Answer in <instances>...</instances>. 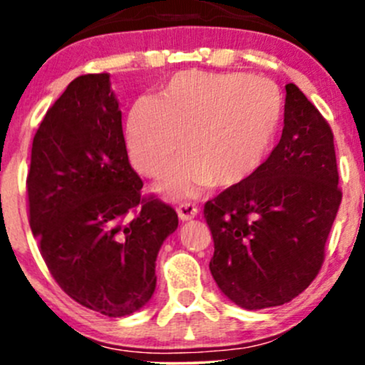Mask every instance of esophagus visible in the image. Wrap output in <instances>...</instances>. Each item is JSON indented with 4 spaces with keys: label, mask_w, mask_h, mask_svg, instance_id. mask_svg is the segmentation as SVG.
Instances as JSON below:
<instances>
[{
    "label": "esophagus",
    "mask_w": 365,
    "mask_h": 365,
    "mask_svg": "<svg viewBox=\"0 0 365 365\" xmlns=\"http://www.w3.org/2000/svg\"><path fill=\"white\" fill-rule=\"evenodd\" d=\"M177 212H178V217L182 221H188L192 220V217L197 216V207L192 206V204H182V206L177 207Z\"/></svg>",
    "instance_id": "obj_1"
}]
</instances>
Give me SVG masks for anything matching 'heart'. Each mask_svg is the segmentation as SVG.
Listing matches in <instances>:
<instances>
[{
	"label": "heart",
	"instance_id": "1",
	"mask_svg": "<svg viewBox=\"0 0 365 365\" xmlns=\"http://www.w3.org/2000/svg\"><path fill=\"white\" fill-rule=\"evenodd\" d=\"M278 87L244 73L182 72L161 98H142L127 121L133 168L156 177L182 149L163 178L171 199H188L211 185L228 190L252 180L273 153L283 127Z\"/></svg>",
	"mask_w": 365,
	"mask_h": 365
}]
</instances>
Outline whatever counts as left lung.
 Wrapping results in <instances>:
<instances>
[{
	"label": "left lung",
	"mask_w": 365,
	"mask_h": 365,
	"mask_svg": "<svg viewBox=\"0 0 365 365\" xmlns=\"http://www.w3.org/2000/svg\"><path fill=\"white\" fill-rule=\"evenodd\" d=\"M282 139L252 180L204 206L220 290L257 311L295 299L319 273L341 202L333 132L295 83H287Z\"/></svg>",
	"instance_id": "obj_1"
}]
</instances>
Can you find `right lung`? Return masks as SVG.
Wrapping results in <instances>:
<instances>
[{
  "label": "right lung",
  "instance_id": "add662e5",
  "mask_svg": "<svg viewBox=\"0 0 365 365\" xmlns=\"http://www.w3.org/2000/svg\"><path fill=\"white\" fill-rule=\"evenodd\" d=\"M110 75L68 83L32 142L29 221L49 273L75 302L110 317L144 307L175 209L142 199Z\"/></svg>",
  "mask_w": 365,
  "mask_h": 365
}]
</instances>
